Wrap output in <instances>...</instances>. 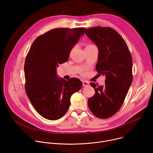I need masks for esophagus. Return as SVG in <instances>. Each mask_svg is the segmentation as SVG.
I'll return each mask as SVG.
<instances>
[{
	"label": "esophagus",
	"mask_w": 153,
	"mask_h": 153,
	"mask_svg": "<svg viewBox=\"0 0 153 153\" xmlns=\"http://www.w3.org/2000/svg\"><path fill=\"white\" fill-rule=\"evenodd\" d=\"M90 85V83L86 81H83V86H88Z\"/></svg>",
	"instance_id": "obj_1"
}]
</instances>
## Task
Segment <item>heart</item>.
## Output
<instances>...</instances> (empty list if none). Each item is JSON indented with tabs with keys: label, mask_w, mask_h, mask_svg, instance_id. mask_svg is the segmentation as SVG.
Segmentation results:
<instances>
[{
	"label": "heart",
	"mask_w": 153,
	"mask_h": 153,
	"mask_svg": "<svg viewBox=\"0 0 153 153\" xmlns=\"http://www.w3.org/2000/svg\"><path fill=\"white\" fill-rule=\"evenodd\" d=\"M88 45H87V46H88Z\"/></svg>",
	"instance_id": "1"
}]
</instances>
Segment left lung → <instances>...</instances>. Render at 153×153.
Returning <instances> with one entry per match:
<instances>
[{"instance_id": "1", "label": "left lung", "mask_w": 153, "mask_h": 153, "mask_svg": "<svg viewBox=\"0 0 153 153\" xmlns=\"http://www.w3.org/2000/svg\"><path fill=\"white\" fill-rule=\"evenodd\" d=\"M88 36L98 48L97 72L105 76V85L91 83L96 93L88 100L92 113L107 119L122 105L133 81V61L126 43L114 29L97 27L87 29Z\"/></svg>"}]
</instances>
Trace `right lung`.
I'll return each instance as SVG.
<instances>
[{
  "label": "right lung",
  "instance_id": "add662e5",
  "mask_svg": "<svg viewBox=\"0 0 153 153\" xmlns=\"http://www.w3.org/2000/svg\"><path fill=\"white\" fill-rule=\"evenodd\" d=\"M85 30H51L34 41L26 57V93L36 111L47 119L62 117L69 109L71 96L82 88V83L77 78L67 81L57 77L56 68L68 60Z\"/></svg>",
  "mask_w": 153,
  "mask_h": 153
}]
</instances>
